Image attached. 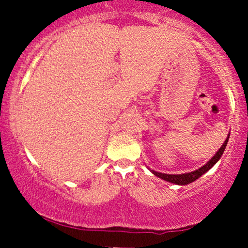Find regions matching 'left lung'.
<instances>
[{"instance_id": "1", "label": "left lung", "mask_w": 248, "mask_h": 248, "mask_svg": "<svg viewBox=\"0 0 248 248\" xmlns=\"http://www.w3.org/2000/svg\"><path fill=\"white\" fill-rule=\"evenodd\" d=\"M228 139H229V136L227 137L226 141H224L223 145L219 147V150L216 152V155H215V156L212 157V158L210 159V161L207 162L206 164H204L202 168L197 169V170L191 171V172H186V174H176V175H174V174H163V172H158V171H155V170H151V171L154 172V175H156V176L161 177V179L166 180V181H168V182H171V184L181 185V186H184V185L191 184V182L196 181L197 179H199V177H201L202 174H205L206 171H209L210 169H211L212 167H214L215 164L218 162V159L221 158V156L223 155L224 150H226Z\"/></svg>"}]
</instances>
